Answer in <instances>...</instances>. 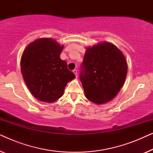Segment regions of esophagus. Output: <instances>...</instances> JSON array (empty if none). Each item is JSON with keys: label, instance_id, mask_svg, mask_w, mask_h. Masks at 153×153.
I'll list each match as a JSON object with an SVG mask.
<instances>
[{"label": "esophagus", "instance_id": "obj_1", "mask_svg": "<svg viewBox=\"0 0 153 153\" xmlns=\"http://www.w3.org/2000/svg\"><path fill=\"white\" fill-rule=\"evenodd\" d=\"M73 72L74 73L75 76H76L77 77V76H78V74H77V70H73Z\"/></svg>", "mask_w": 153, "mask_h": 153}]
</instances>
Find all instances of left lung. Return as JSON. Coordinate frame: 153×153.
Wrapping results in <instances>:
<instances>
[{"instance_id":"obj_1","label":"left lung","mask_w":153,"mask_h":153,"mask_svg":"<svg viewBox=\"0 0 153 153\" xmlns=\"http://www.w3.org/2000/svg\"><path fill=\"white\" fill-rule=\"evenodd\" d=\"M80 80L88 100L96 104L112 100L120 92L127 73L123 52L108 42L88 47L81 65Z\"/></svg>"}]
</instances>
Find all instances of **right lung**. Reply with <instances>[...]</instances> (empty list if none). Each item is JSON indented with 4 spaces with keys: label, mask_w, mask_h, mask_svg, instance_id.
<instances>
[{
    "label": "right lung",
    "mask_w": 153,
    "mask_h": 153,
    "mask_svg": "<svg viewBox=\"0 0 153 153\" xmlns=\"http://www.w3.org/2000/svg\"><path fill=\"white\" fill-rule=\"evenodd\" d=\"M64 46L55 39H35L25 48L21 70L31 94L39 101L52 103L63 95L67 83L75 78L60 55Z\"/></svg>",
    "instance_id": "right-lung-1"
}]
</instances>
